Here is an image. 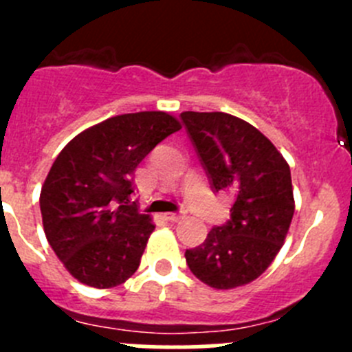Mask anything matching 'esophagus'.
Instances as JSON below:
<instances>
[{"instance_id":"1","label":"esophagus","mask_w":352,"mask_h":352,"mask_svg":"<svg viewBox=\"0 0 352 352\" xmlns=\"http://www.w3.org/2000/svg\"><path fill=\"white\" fill-rule=\"evenodd\" d=\"M184 212H166L165 214V218L168 219V221H172V223H177V221H180V219H184Z\"/></svg>"}]
</instances>
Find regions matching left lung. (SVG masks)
I'll list each match as a JSON object with an SVG mask.
<instances>
[{"label": "left lung", "instance_id": "1", "mask_svg": "<svg viewBox=\"0 0 352 352\" xmlns=\"http://www.w3.org/2000/svg\"><path fill=\"white\" fill-rule=\"evenodd\" d=\"M187 134L214 192L235 201L226 225L186 250L192 274L214 289L257 279L271 265L294 214L289 165L252 124L225 112H182Z\"/></svg>", "mask_w": 352, "mask_h": 352}]
</instances>
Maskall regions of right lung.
Listing matches in <instances>:
<instances>
[{"mask_svg": "<svg viewBox=\"0 0 352 352\" xmlns=\"http://www.w3.org/2000/svg\"><path fill=\"white\" fill-rule=\"evenodd\" d=\"M180 122L166 112L110 117L74 136L41 190L47 242L69 274L105 289L138 271L155 225L131 202L143 158Z\"/></svg>", "mask_w": 352, "mask_h": 352, "instance_id": "right-lung-1", "label": "right lung"}]
</instances>
